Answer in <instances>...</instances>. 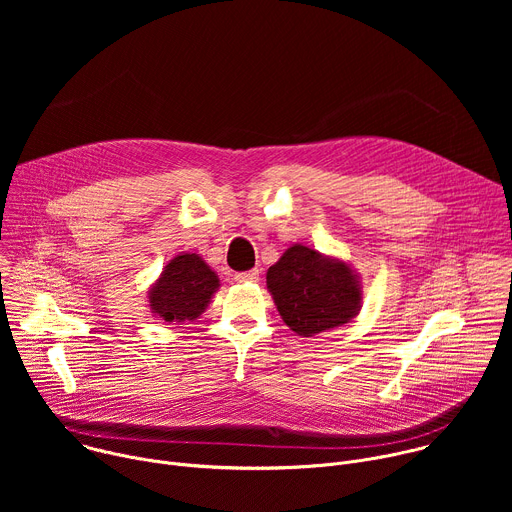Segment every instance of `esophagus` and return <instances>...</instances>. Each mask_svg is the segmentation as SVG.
Returning a JSON list of instances; mask_svg holds the SVG:
<instances>
[{
	"label": "esophagus",
	"instance_id": "34e87169",
	"mask_svg": "<svg viewBox=\"0 0 512 512\" xmlns=\"http://www.w3.org/2000/svg\"><path fill=\"white\" fill-rule=\"evenodd\" d=\"M257 279H259V271H257V269L235 273V281H237V283H253V281H257Z\"/></svg>",
	"mask_w": 512,
	"mask_h": 512
}]
</instances>
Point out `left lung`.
I'll return each mask as SVG.
<instances>
[{"instance_id":"8db88e82","label":"left lung","mask_w":512,"mask_h":512,"mask_svg":"<svg viewBox=\"0 0 512 512\" xmlns=\"http://www.w3.org/2000/svg\"><path fill=\"white\" fill-rule=\"evenodd\" d=\"M267 289L281 320L304 338L348 324L362 308L360 275L306 245L289 247L267 269Z\"/></svg>"}]
</instances>
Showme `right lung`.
<instances>
[{"instance_id": "obj_1", "label": "right lung", "mask_w": 512, "mask_h": 512, "mask_svg": "<svg viewBox=\"0 0 512 512\" xmlns=\"http://www.w3.org/2000/svg\"><path fill=\"white\" fill-rule=\"evenodd\" d=\"M221 279L196 253L176 255L148 291L152 314L168 324L194 322L202 316Z\"/></svg>"}]
</instances>
